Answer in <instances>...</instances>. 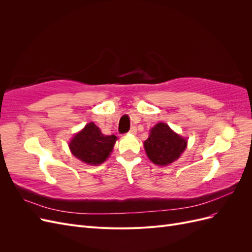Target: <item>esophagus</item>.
<instances>
[{"label":"esophagus","instance_id":"1","mask_svg":"<svg viewBox=\"0 0 252 252\" xmlns=\"http://www.w3.org/2000/svg\"><path fill=\"white\" fill-rule=\"evenodd\" d=\"M129 133H130V134H135L136 133V128L135 127H131L130 130H129Z\"/></svg>","mask_w":252,"mask_h":252}]
</instances>
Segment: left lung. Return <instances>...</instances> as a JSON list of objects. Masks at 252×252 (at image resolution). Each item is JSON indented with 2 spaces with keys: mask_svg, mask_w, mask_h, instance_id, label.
Listing matches in <instances>:
<instances>
[{
  "mask_svg": "<svg viewBox=\"0 0 252 252\" xmlns=\"http://www.w3.org/2000/svg\"><path fill=\"white\" fill-rule=\"evenodd\" d=\"M187 147V139L182 138L165 123H158L151 128L144 148L152 163L167 166L181 157Z\"/></svg>",
  "mask_w": 252,
  "mask_h": 252,
  "instance_id": "obj_1",
  "label": "left lung"
}]
</instances>
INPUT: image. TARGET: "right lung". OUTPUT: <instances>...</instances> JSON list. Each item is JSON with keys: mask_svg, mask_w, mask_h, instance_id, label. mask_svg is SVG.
<instances>
[{"mask_svg": "<svg viewBox=\"0 0 252 252\" xmlns=\"http://www.w3.org/2000/svg\"><path fill=\"white\" fill-rule=\"evenodd\" d=\"M116 135H105L94 122H90L80 132L75 134L69 143L71 154L83 163L98 165L110 156Z\"/></svg>", "mask_w": 252, "mask_h": 252, "instance_id": "add662e5", "label": "right lung"}]
</instances>
